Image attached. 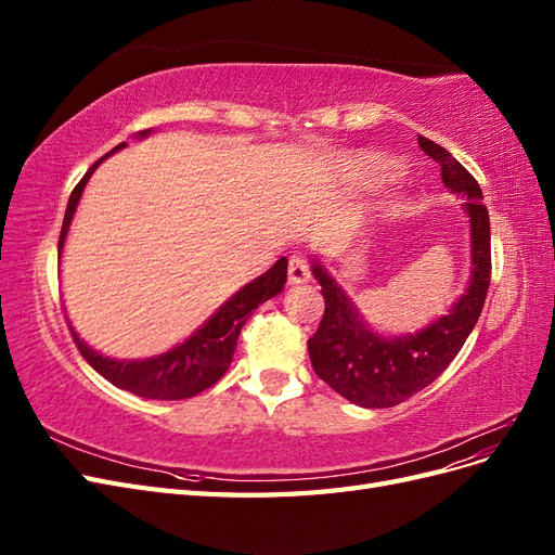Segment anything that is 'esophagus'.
<instances>
[{
	"label": "esophagus",
	"mask_w": 555,
	"mask_h": 555,
	"mask_svg": "<svg viewBox=\"0 0 555 555\" xmlns=\"http://www.w3.org/2000/svg\"><path fill=\"white\" fill-rule=\"evenodd\" d=\"M308 280H310V263L304 257L294 255L289 259V282L292 284H304Z\"/></svg>",
	"instance_id": "34e87169"
}]
</instances>
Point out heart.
Returning a JSON list of instances; mask_svg holds the SVG:
<instances>
[{"mask_svg":"<svg viewBox=\"0 0 555 555\" xmlns=\"http://www.w3.org/2000/svg\"><path fill=\"white\" fill-rule=\"evenodd\" d=\"M391 162L386 159V157H382V155H361L359 157V166L363 171H377V169H384V166H389Z\"/></svg>","mask_w":555,"mask_h":555,"instance_id":"heart-1","label":"heart"}]
</instances>
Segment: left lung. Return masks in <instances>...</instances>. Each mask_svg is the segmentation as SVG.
<instances>
[{"label": "left lung", "instance_id": "left-lung-1", "mask_svg": "<svg viewBox=\"0 0 555 555\" xmlns=\"http://www.w3.org/2000/svg\"><path fill=\"white\" fill-rule=\"evenodd\" d=\"M418 145L440 164L444 188L463 198L469 224V280L447 314L414 333L384 335L367 324L326 263L312 255V275L326 304L322 324L308 340L312 367L333 391L367 410L393 408L447 371L473 333L491 284V222L481 188L444 147L426 137H418Z\"/></svg>", "mask_w": 555, "mask_h": 555}]
</instances>
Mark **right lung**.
<instances>
[{
    "label": "right lung",
    "instance_id": "right-lung-1",
    "mask_svg": "<svg viewBox=\"0 0 555 555\" xmlns=\"http://www.w3.org/2000/svg\"><path fill=\"white\" fill-rule=\"evenodd\" d=\"M153 129L139 131L137 139H147ZM127 143L115 145L106 157H111L117 150H122ZM106 157L92 164V169L82 176V180L76 184V190L69 196V204H66L62 233L57 243V255L62 259L66 236H69V227L74 222V215L78 208V201L86 190L88 180L96 171V166L102 164ZM287 257L278 259L268 271L245 287H241L229 300L217 308L204 324H201L188 340L178 343L176 347L166 349L164 354L150 357V359H111L104 357L102 351L90 347L80 335L74 331V340L80 349L82 359H86L94 371L106 377L117 389H125L133 396L141 398H153V400H182L192 398L201 391H206L220 379L233 361V351L238 345V335L249 314L255 312L268 298L278 296L284 289V282H287Z\"/></svg>",
    "mask_w": 555,
    "mask_h": 555
}]
</instances>
